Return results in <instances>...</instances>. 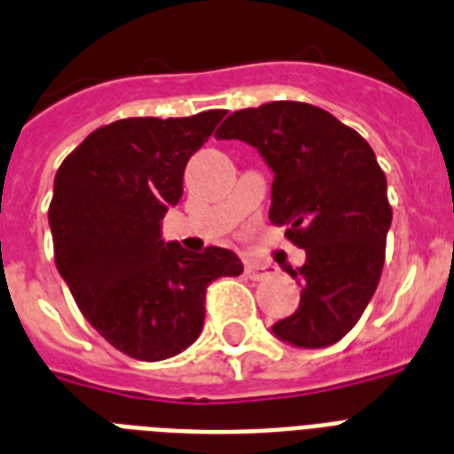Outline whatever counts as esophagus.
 I'll return each instance as SVG.
<instances>
[{
  "instance_id": "esophagus-1",
  "label": "esophagus",
  "mask_w": 454,
  "mask_h": 454,
  "mask_svg": "<svg viewBox=\"0 0 454 454\" xmlns=\"http://www.w3.org/2000/svg\"><path fill=\"white\" fill-rule=\"evenodd\" d=\"M245 275L249 279H254V282H261V279H268L275 275V270H272L270 265H261V263H247L245 265Z\"/></svg>"
}]
</instances>
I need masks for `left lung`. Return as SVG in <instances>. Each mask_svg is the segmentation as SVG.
<instances>
[{
    "label": "left lung",
    "mask_w": 454,
    "mask_h": 454,
    "mask_svg": "<svg viewBox=\"0 0 454 454\" xmlns=\"http://www.w3.org/2000/svg\"><path fill=\"white\" fill-rule=\"evenodd\" d=\"M215 137L259 151L275 175L270 221L305 249V263L291 270L301 303L272 333L296 348H329L359 322L385 263L392 207L373 149L329 112L285 99L231 114Z\"/></svg>",
    "instance_id": "obj_1"
}]
</instances>
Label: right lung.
<instances>
[{
	"instance_id": "right-lung-1",
	"label": "right lung",
	"mask_w": 454,
	"mask_h": 454,
	"mask_svg": "<svg viewBox=\"0 0 454 454\" xmlns=\"http://www.w3.org/2000/svg\"><path fill=\"white\" fill-rule=\"evenodd\" d=\"M223 114L114 121L55 175L48 223L58 272L90 326L132 359H169L193 345L209 282L242 272L231 249L186 252L160 231L184 193L189 158Z\"/></svg>"
}]
</instances>
